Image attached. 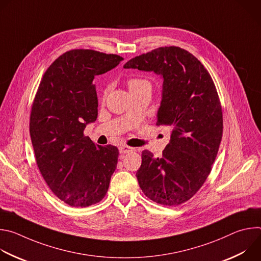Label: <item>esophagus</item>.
<instances>
[{"label": "esophagus", "instance_id": "34e87169", "mask_svg": "<svg viewBox=\"0 0 261 261\" xmlns=\"http://www.w3.org/2000/svg\"><path fill=\"white\" fill-rule=\"evenodd\" d=\"M132 151H134V148L130 147L128 145H121L120 146V153L121 154H127V153H130Z\"/></svg>", "mask_w": 261, "mask_h": 261}]
</instances>
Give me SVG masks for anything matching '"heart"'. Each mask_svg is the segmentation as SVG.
<instances>
[{
	"instance_id": "1",
	"label": "heart",
	"mask_w": 261,
	"mask_h": 261,
	"mask_svg": "<svg viewBox=\"0 0 261 261\" xmlns=\"http://www.w3.org/2000/svg\"><path fill=\"white\" fill-rule=\"evenodd\" d=\"M142 84H148L147 82H145V81H142V80H131V81H129V89L130 88H133V87H137V86H139V85H142Z\"/></svg>"
}]
</instances>
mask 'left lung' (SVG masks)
Wrapping results in <instances>:
<instances>
[{
  "label": "left lung",
  "mask_w": 261,
  "mask_h": 261,
  "mask_svg": "<svg viewBox=\"0 0 261 261\" xmlns=\"http://www.w3.org/2000/svg\"><path fill=\"white\" fill-rule=\"evenodd\" d=\"M125 69L154 72L163 80L157 125L172 128L161 157L144 150L136 177L151 200L174 206L189 200L208 176L223 133L222 109L203 65L176 46L159 47L128 61Z\"/></svg>",
  "instance_id": "obj_1"
}]
</instances>
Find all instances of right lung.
I'll return each instance as SVG.
<instances>
[{
	"instance_id": "1",
	"label": "right lung",
	"mask_w": 261,
	"mask_h": 261,
	"mask_svg": "<svg viewBox=\"0 0 261 261\" xmlns=\"http://www.w3.org/2000/svg\"><path fill=\"white\" fill-rule=\"evenodd\" d=\"M124 59L91 49L60 56L36 93L30 134L37 165L54 194L74 207L102 200L118 164L117 146L95 144L84 135L98 116L94 79Z\"/></svg>"
}]
</instances>
